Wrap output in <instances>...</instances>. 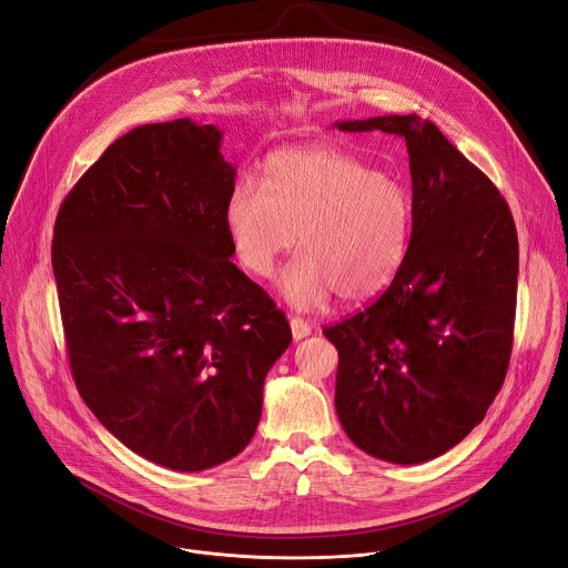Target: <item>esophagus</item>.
I'll return each mask as SVG.
<instances>
[{
	"instance_id": "34e87169",
	"label": "esophagus",
	"mask_w": 568,
	"mask_h": 568,
	"mask_svg": "<svg viewBox=\"0 0 568 568\" xmlns=\"http://www.w3.org/2000/svg\"><path fill=\"white\" fill-rule=\"evenodd\" d=\"M290 329H292V338L294 341H302V338H306L308 334H311V325L306 323V320H302V317H290Z\"/></svg>"
}]
</instances>
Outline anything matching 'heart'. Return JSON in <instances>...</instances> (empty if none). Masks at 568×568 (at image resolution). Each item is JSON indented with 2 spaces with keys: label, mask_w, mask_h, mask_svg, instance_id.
I'll use <instances>...</instances> for the list:
<instances>
[{
  "label": "heart",
  "mask_w": 568,
  "mask_h": 568,
  "mask_svg": "<svg viewBox=\"0 0 568 568\" xmlns=\"http://www.w3.org/2000/svg\"><path fill=\"white\" fill-rule=\"evenodd\" d=\"M413 223L406 183L334 148L268 155L262 185L239 181L225 202V230L251 276L274 274L297 239L302 253L285 268L281 292L302 311L334 294L345 304L381 297L406 262Z\"/></svg>",
  "instance_id": "b5f03b06"
}]
</instances>
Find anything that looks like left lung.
<instances>
[{"mask_svg": "<svg viewBox=\"0 0 568 568\" xmlns=\"http://www.w3.org/2000/svg\"><path fill=\"white\" fill-rule=\"evenodd\" d=\"M341 132L406 141L415 223L394 283L325 327L336 415L366 455L420 464L455 448L495 402L513 348L517 232L499 190L429 120L378 115Z\"/></svg>", "mask_w": 568, "mask_h": 568, "instance_id": "8db88e82", "label": "left lung"}]
</instances>
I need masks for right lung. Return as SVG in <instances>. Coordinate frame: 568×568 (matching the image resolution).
Returning a JSON list of instances; mask_svg holds the SVG:
<instances>
[{"label": "right lung", "instance_id": "right-lung-1", "mask_svg": "<svg viewBox=\"0 0 568 568\" xmlns=\"http://www.w3.org/2000/svg\"><path fill=\"white\" fill-rule=\"evenodd\" d=\"M190 118L115 139L60 206L53 274L71 376L122 446L204 471L248 446L283 311L230 260L236 169Z\"/></svg>", "mask_w": 568, "mask_h": 568}]
</instances>
